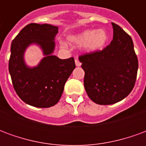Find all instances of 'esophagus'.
<instances>
[{
    "label": "esophagus",
    "instance_id": "esophagus-1",
    "mask_svg": "<svg viewBox=\"0 0 146 146\" xmlns=\"http://www.w3.org/2000/svg\"><path fill=\"white\" fill-rule=\"evenodd\" d=\"M75 64H76V66H81V62L78 60V58H76V59H75Z\"/></svg>",
    "mask_w": 146,
    "mask_h": 146
}]
</instances>
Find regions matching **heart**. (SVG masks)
Here are the masks:
<instances>
[{
    "label": "heart",
    "instance_id": "heart-1",
    "mask_svg": "<svg viewBox=\"0 0 146 146\" xmlns=\"http://www.w3.org/2000/svg\"><path fill=\"white\" fill-rule=\"evenodd\" d=\"M109 34L104 29L86 30L69 37L72 44H83L84 50L88 53H95L103 49L109 41Z\"/></svg>",
    "mask_w": 146,
    "mask_h": 146
}]
</instances>
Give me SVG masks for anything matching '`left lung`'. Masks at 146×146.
<instances>
[{
	"mask_svg": "<svg viewBox=\"0 0 146 146\" xmlns=\"http://www.w3.org/2000/svg\"><path fill=\"white\" fill-rule=\"evenodd\" d=\"M113 39L102 51L79 58L84 70V84L92 101L111 105L125 98L134 88L138 62L132 39L122 28L112 23Z\"/></svg>",
	"mask_w": 146,
	"mask_h": 146,
	"instance_id": "1",
	"label": "left lung"
}]
</instances>
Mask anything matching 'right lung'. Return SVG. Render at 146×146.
<instances>
[{
  "instance_id": "right-lung-1",
  "label": "right lung",
  "mask_w": 146,
  "mask_h": 146,
  "mask_svg": "<svg viewBox=\"0 0 146 146\" xmlns=\"http://www.w3.org/2000/svg\"><path fill=\"white\" fill-rule=\"evenodd\" d=\"M58 27L30 23L24 27L11 45L8 70L15 92L27 104L48 108L57 104L64 86L76 68L73 58L60 59L53 54ZM31 45L41 48L44 57L36 67H29L25 52Z\"/></svg>"
}]
</instances>
